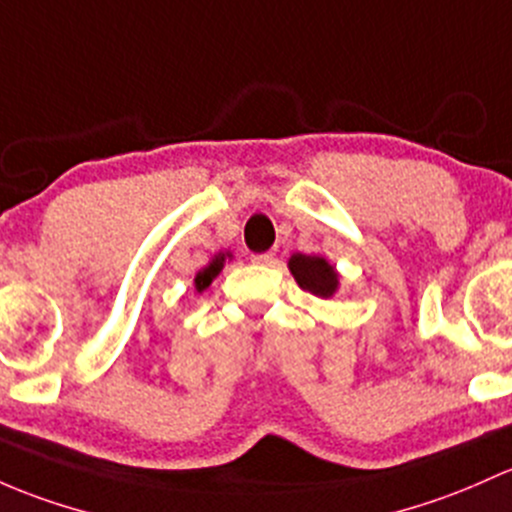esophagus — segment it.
Masks as SVG:
<instances>
[{
    "mask_svg": "<svg viewBox=\"0 0 512 512\" xmlns=\"http://www.w3.org/2000/svg\"><path fill=\"white\" fill-rule=\"evenodd\" d=\"M274 260H277V252H260V255H252V262L255 265H274Z\"/></svg>",
    "mask_w": 512,
    "mask_h": 512,
    "instance_id": "34e87169",
    "label": "esophagus"
}]
</instances>
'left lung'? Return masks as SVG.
I'll list each match as a JSON object with an SVG mask.
<instances>
[{
    "label": "left lung",
    "instance_id": "obj_1",
    "mask_svg": "<svg viewBox=\"0 0 512 512\" xmlns=\"http://www.w3.org/2000/svg\"><path fill=\"white\" fill-rule=\"evenodd\" d=\"M289 272L297 279V284L304 292H311L314 297L331 299L341 287V274L336 267L326 260L324 255H301L294 252L287 262Z\"/></svg>",
    "mask_w": 512,
    "mask_h": 512
}]
</instances>
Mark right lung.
Segmentation results:
<instances>
[{
	"instance_id": "1",
	"label": "right lung",
	"mask_w": 512,
	"mask_h": 512,
	"mask_svg": "<svg viewBox=\"0 0 512 512\" xmlns=\"http://www.w3.org/2000/svg\"><path fill=\"white\" fill-rule=\"evenodd\" d=\"M228 260H233V252H230V250L215 252L211 260H208V265H203L201 270L196 272V277H193V289H196L198 294L206 292V289L213 284V279L218 277L220 272H223L225 262H228Z\"/></svg>"
}]
</instances>
